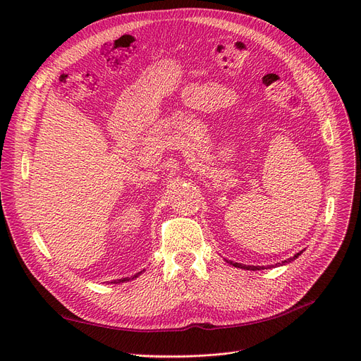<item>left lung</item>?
<instances>
[{"mask_svg": "<svg viewBox=\"0 0 361 361\" xmlns=\"http://www.w3.org/2000/svg\"><path fill=\"white\" fill-rule=\"evenodd\" d=\"M301 253H302V252H300V253L294 255V257H290V259H287V260H283V262H282V264H286V263L293 262V260H294V259H297ZM226 262H228L230 264H233V267H235V268H240V269H247V271H260V269H264L263 267H250V264H241V263L231 262V260H226ZM278 264H279V263H278Z\"/></svg>", "mask_w": 361, "mask_h": 361, "instance_id": "8db88e82", "label": "left lung"}]
</instances>
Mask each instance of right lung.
<instances>
[{
  "instance_id": "1",
  "label": "right lung",
  "mask_w": 361,
  "mask_h": 361,
  "mask_svg": "<svg viewBox=\"0 0 361 361\" xmlns=\"http://www.w3.org/2000/svg\"><path fill=\"white\" fill-rule=\"evenodd\" d=\"M140 274H142V272H137L136 275H133L131 278H121V279H117V281H112L111 283H123V282H127V281H130V279H135V278H137Z\"/></svg>"
}]
</instances>
